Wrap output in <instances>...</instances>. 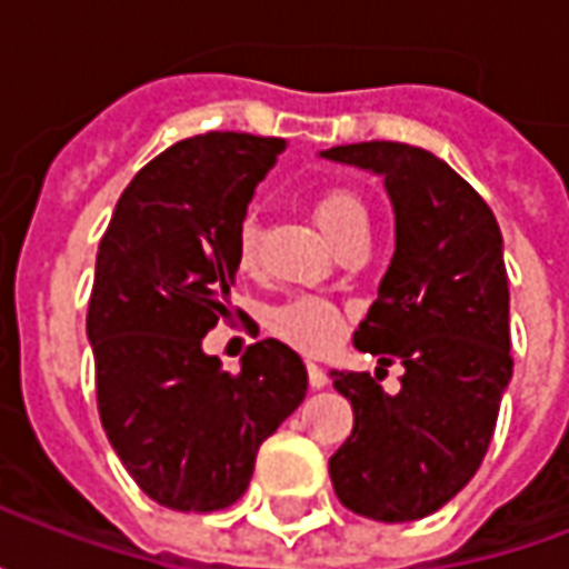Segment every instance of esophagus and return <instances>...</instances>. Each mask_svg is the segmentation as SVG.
Here are the masks:
<instances>
[{
  "mask_svg": "<svg viewBox=\"0 0 569 569\" xmlns=\"http://www.w3.org/2000/svg\"><path fill=\"white\" fill-rule=\"evenodd\" d=\"M308 381L313 390H322L326 383H329V375L320 369V366H313V362H308Z\"/></svg>",
  "mask_w": 569,
  "mask_h": 569,
  "instance_id": "34e87169",
  "label": "esophagus"
}]
</instances>
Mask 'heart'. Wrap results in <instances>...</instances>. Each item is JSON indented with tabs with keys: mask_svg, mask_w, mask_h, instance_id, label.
Here are the masks:
<instances>
[{
	"mask_svg": "<svg viewBox=\"0 0 569 569\" xmlns=\"http://www.w3.org/2000/svg\"><path fill=\"white\" fill-rule=\"evenodd\" d=\"M310 212L329 234L335 247L350 234H369V210L353 188L326 186L310 198ZM261 228L259 219L247 212L237 222L234 234V259L240 271H252L259 261ZM268 329L280 341L296 347L301 353H322L341 338L345 329V313L329 298L320 296H296L286 298L283 305L268 310Z\"/></svg>",
	"mask_w": 569,
	"mask_h": 569,
	"instance_id": "obj_1",
	"label": "heart"
}]
</instances>
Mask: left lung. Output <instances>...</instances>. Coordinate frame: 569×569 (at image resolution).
I'll use <instances>...</instances> for the list:
<instances>
[{
  "label": "left lung",
  "mask_w": 569,
  "mask_h": 569,
  "mask_svg": "<svg viewBox=\"0 0 569 569\" xmlns=\"http://www.w3.org/2000/svg\"><path fill=\"white\" fill-rule=\"evenodd\" d=\"M322 154L381 173L393 198V261L353 347L381 357L378 371L406 369L393 396L366 371L332 369L335 390L353 406V432L332 453L329 476L350 512L418 521L476 476L512 378L500 224L476 188L427 149L371 140Z\"/></svg>",
  "instance_id": "8db88e82"
}]
</instances>
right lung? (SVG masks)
<instances>
[{
	"label": "right lung",
	"instance_id": "right-lung-1",
	"mask_svg": "<svg viewBox=\"0 0 569 569\" xmlns=\"http://www.w3.org/2000/svg\"><path fill=\"white\" fill-rule=\"evenodd\" d=\"M286 149L280 137L212 130L151 158L121 191L97 249L88 338L97 411L130 478L176 512L228 509L259 445L305 399L308 371L273 338L240 371L200 350L231 320L237 222Z\"/></svg>",
	"mask_w": 569,
	"mask_h": 569
}]
</instances>
